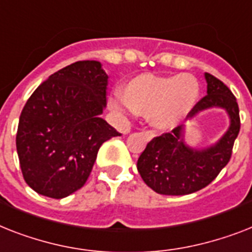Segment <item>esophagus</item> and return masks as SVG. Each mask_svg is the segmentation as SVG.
Wrapping results in <instances>:
<instances>
[{
  "mask_svg": "<svg viewBox=\"0 0 252 252\" xmlns=\"http://www.w3.org/2000/svg\"><path fill=\"white\" fill-rule=\"evenodd\" d=\"M145 136H146L147 140H151L154 137V132L153 130H145Z\"/></svg>",
  "mask_w": 252,
  "mask_h": 252,
  "instance_id": "1",
  "label": "esophagus"
}]
</instances>
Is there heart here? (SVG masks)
Here are the masks:
<instances>
[{
    "label": "heart",
    "instance_id": "b5f03b06",
    "mask_svg": "<svg viewBox=\"0 0 252 252\" xmlns=\"http://www.w3.org/2000/svg\"><path fill=\"white\" fill-rule=\"evenodd\" d=\"M199 85L191 75L158 76L142 73L122 88V98L111 99L114 110L132 108L149 114L150 122L161 129H169L183 122L197 103Z\"/></svg>",
    "mask_w": 252,
    "mask_h": 252
}]
</instances>
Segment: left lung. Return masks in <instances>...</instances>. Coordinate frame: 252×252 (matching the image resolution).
Masks as SVG:
<instances>
[{
    "label": "left lung",
    "instance_id": "left-lung-1",
    "mask_svg": "<svg viewBox=\"0 0 252 252\" xmlns=\"http://www.w3.org/2000/svg\"><path fill=\"white\" fill-rule=\"evenodd\" d=\"M207 95L195 103L188 118L210 107L226 110L230 126L222 138L204 150L184 144L181 126L154 137L137 161V169L147 186L163 195H185L203 189L214 181L232 158L233 145L241 128L234 94L211 73H204Z\"/></svg>",
    "mask_w": 252,
    "mask_h": 252
}]
</instances>
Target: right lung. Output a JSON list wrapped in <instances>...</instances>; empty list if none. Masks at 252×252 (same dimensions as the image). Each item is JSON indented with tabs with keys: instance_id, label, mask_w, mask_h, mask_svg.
Masks as SVG:
<instances>
[{
	"instance_id": "obj_1",
	"label": "right lung",
	"mask_w": 252,
	"mask_h": 252,
	"mask_svg": "<svg viewBox=\"0 0 252 252\" xmlns=\"http://www.w3.org/2000/svg\"><path fill=\"white\" fill-rule=\"evenodd\" d=\"M107 75L97 61H79L50 75L24 105L16 151L28 186L61 199L81 189L103 142L120 136L101 118Z\"/></svg>"
}]
</instances>
